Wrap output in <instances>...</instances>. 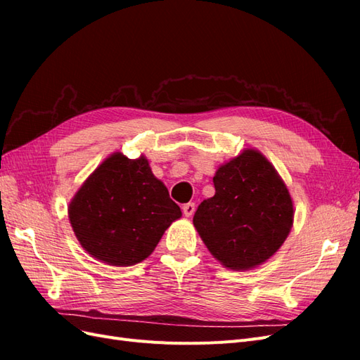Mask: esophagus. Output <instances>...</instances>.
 Instances as JSON below:
<instances>
[{"label":"esophagus","instance_id":"34e87169","mask_svg":"<svg viewBox=\"0 0 360 360\" xmlns=\"http://www.w3.org/2000/svg\"><path fill=\"white\" fill-rule=\"evenodd\" d=\"M181 210H183V214L184 216H192L193 214V212H195V204L193 202H188V204H183V207H181Z\"/></svg>","mask_w":360,"mask_h":360}]
</instances>
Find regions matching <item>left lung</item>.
Returning a JSON list of instances; mask_svg holds the SVG:
<instances>
[{"instance_id":"8db88e82","label":"left lung","mask_w":360,"mask_h":360,"mask_svg":"<svg viewBox=\"0 0 360 360\" xmlns=\"http://www.w3.org/2000/svg\"><path fill=\"white\" fill-rule=\"evenodd\" d=\"M214 195L193 214L212 255L233 270L259 266L274 255L292 225L285 183L257 150H245L213 177Z\"/></svg>"}]
</instances>
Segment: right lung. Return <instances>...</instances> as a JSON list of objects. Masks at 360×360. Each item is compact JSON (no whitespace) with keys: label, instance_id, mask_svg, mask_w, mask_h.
Masks as SVG:
<instances>
[{"label":"right lung","instance_id":"1","mask_svg":"<svg viewBox=\"0 0 360 360\" xmlns=\"http://www.w3.org/2000/svg\"><path fill=\"white\" fill-rule=\"evenodd\" d=\"M181 216L148 160L114 153L85 180L69 205L82 248L110 266H134L153 252Z\"/></svg>","mask_w":360,"mask_h":360}]
</instances>
